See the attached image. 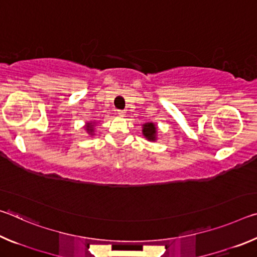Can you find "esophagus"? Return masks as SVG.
<instances>
[{
	"mask_svg": "<svg viewBox=\"0 0 257 257\" xmlns=\"http://www.w3.org/2000/svg\"><path fill=\"white\" fill-rule=\"evenodd\" d=\"M124 111H118V114L120 115V116H124Z\"/></svg>",
	"mask_w": 257,
	"mask_h": 257,
	"instance_id": "obj_1",
	"label": "esophagus"
}]
</instances>
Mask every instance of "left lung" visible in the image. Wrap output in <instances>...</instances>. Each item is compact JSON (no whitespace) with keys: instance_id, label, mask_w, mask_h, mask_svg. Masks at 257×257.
I'll return each instance as SVG.
<instances>
[{"instance_id":"8db88e82","label":"left lung","mask_w":257,"mask_h":257,"mask_svg":"<svg viewBox=\"0 0 257 257\" xmlns=\"http://www.w3.org/2000/svg\"><path fill=\"white\" fill-rule=\"evenodd\" d=\"M142 133L144 138H146L149 142L158 141V125L154 122H146L143 124Z\"/></svg>"}]
</instances>
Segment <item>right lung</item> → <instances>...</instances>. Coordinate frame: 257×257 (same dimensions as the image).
<instances>
[{
	"instance_id": "right-lung-1",
	"label": "right lung",
	"mask_w": 257,
	"mask_h": 257,
	"mask_svg": "<svg viewBox=\"0 0 257 257\" xmlns=\"http://www.w3.org/2000/svg\"><path fill=\"white\" fill-rule=\"evenodd\" d=\"M96 124H97L96 120H93V121H87V122L84 125L85 130L90 137L94 136V135H95V128H96Z\"/></svg>"
}]
</instances>
